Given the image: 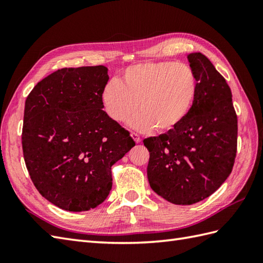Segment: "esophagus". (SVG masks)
Wrapping results in <instances>:
<instances>
[{"label": "esophagus", "instance_id": "obj_1", "mask_svg": "<svg viewBox=\"0 0 263 263\" xmlns=\"http://www.w3.org/2000/svg\"><path fill=\"white\" fill-rule=\"evenodd\" d=\"M131 137H132L133 140H135L137 143L141 142V138H140V136L138 135V133H136V132H131Z\"/></svg>", "mask_w": 263, "mask_h": 263}]
</instances>
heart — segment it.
Wrapping results in <instances>:
<instances>
[{
  "mask_svg": "<svg viewBox=\"0 0 263 263\" xmlns=\"http://www.w3.org/2000/svg\"><path fill=\"white\" fill-rule=\"evenodd\" d=\"M198 93V78L185 63L146 62L128 66L121 81L110 80L102 91L106 113L124 122L139 108L130 126L140 132H170L191 111Z\"/></svg>",
  "mask_w": 263,
  "mask_h": 263,
  "instance_id": "heart-1",
  "label": "heart"
}]
</instances>
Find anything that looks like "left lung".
Segmentation results:
<instances>
[{
    "label": "left lung",
    "mask_w": 263,
    "mask_h": 263,
    "mask_svg": "<svg viewBox=\"0 0 263 263\" xmlns=\"http://www.w3.org/2000/svg\"><path fill=\"white\" fill-rule=\"evenodd\" d=\"M198 78L189 115L174 130L143 140L150 153L148 180L154 191L174 204L208 198L232 173L237 150V115L232 91L201 53L187 55Z\"/></svg>",
    "instance_id": "left-lung-1"
}]
</instances>
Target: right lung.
Listing matches in <instances>:
<instances>
[{"mask_svg":"<svg viewBox=\"0 0 263 263\" xmlns=\"http://www.w3.org/2000/svg\"><path fill=\"white\" fill-rule=\"evenodd\" d=\"M104 65L63 68L28 95L22 152L33 185L68 211L96 208L113 184L111 166L136 146L103 110Z\"/></svg>","mask_w":263,"mask_h":263,"instance_id":"add662e5","label":"right lung"}]
</instances>
